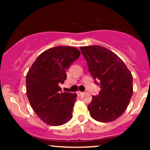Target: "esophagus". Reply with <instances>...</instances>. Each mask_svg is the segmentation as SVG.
<instances>
[{"instance_id":"34e87169","label":"esophagus","mask_w":150,"mask_h":150,"mask_svg":"<svg viewBox=\"0 0 150 150\" xmlns=\"http://www.w3.org/2000/svg\"><path fill=\"white\" fill-rule=\"evenodd\" d=\"M77 94H78V96H81V95H82V94H83V92L78 91V92H77Z\"/></svg>"}]
</instances>
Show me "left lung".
Segmentation results:
<instances>
[{
  "label": "left lung",
  "instance_id": "left-lung-1",
  "mask_svg": "<svg viewBox=\"0 0 150 150\" xmlns=\"http://www.w3.org/2000/svg\"><path fill=\"white\" fill-rule=\"evenodd\" d=\"M80 48L88 71L101 88L88 105L90 115L99 122L114 121L123 114L132 96V75L121 59L110 50L101 46Z\"/></svg>",
  "mask_w": 150,
  "mask_h": 150
}]
</instances>
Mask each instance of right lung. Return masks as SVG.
<instances>
[{
  "instance_id": "add662e5",
  "label": "right lung",
  "mask_w": 150,
  "mask_h": 150,
  "mask_svg": "<svg viewBox=\"0 0 150 150\" xmlns=\"http://www.w3.org/2000/svg\"><path fill=\"white\" fill-rule=\"evenodd\" d=\"M81 52L70 46L48 48L38 56L26 76L27 96L33 111L45 123L58 126L72 117L77 94L61 91L67 69Z\"/></svg>"
}]
</instances>
